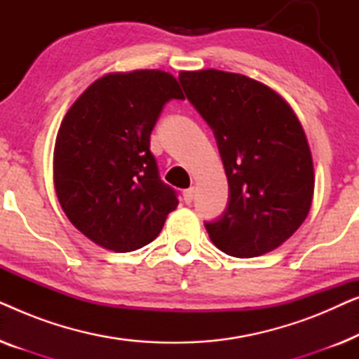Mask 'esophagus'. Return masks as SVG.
I'll return each instance as SVG.
<instances>
[{
  "mask_svg": "<svg viewBox=\"0 0 359 359\" xmlns=\"http://www.w3.org/2000/svg\"><path fill=\"white\" fill-rule=\"evenodd\" d=\"M194 194H196V188H194V186H193V188L184 189V191H183V199H184V203H186V204L193 203Z\"/></svg>",
  "mask_w": 359,
  "mask_h": 359,
  "instance_id": "obj_1",
  "label": "esophagus"
}]
</instances>
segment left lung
<instances>
[{"instance_id":"1","label":"left lung","mask_w":359,"mask_h":359,"mask_svg":"<svg viewBox=\"0 0 359 359\" xmlns=\"http://www.w3.org/2000/svg\"><path fill=\"white\" fill-rule=\"evenodd\" d=\"M186 97L214 130L229 204L205 224L220 252L253 258L283 245L307 219L313 163L306 132L284 97L240 73L180 72Z\"/></svg>"}]
</instances>
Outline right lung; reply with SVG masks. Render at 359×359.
Returning <instances> with one entry per match:
<instances>
[{"label":"right lung","mask_w":359,"mask_h":359,"mask_svg":"<svg viewBox=\"0 0 359 359\" xmlns=\"http://www.w3.org/2000/svg\"><path fill=\"white\" fill-rule=\"evenodd\" d=\"M173 97L184 95L168 72L107 73L63 117L53 186L68 220L93 243L116 253L145 247L178 205L150 151L151 130Z\"/></svg>","instance_id":"right-lung-1"}]
</instances>
